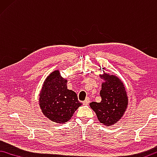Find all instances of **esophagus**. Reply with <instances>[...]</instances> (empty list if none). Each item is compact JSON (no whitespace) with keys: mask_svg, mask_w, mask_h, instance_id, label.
Instances as JSON below:
<instances>
[{"mask_svg":"<svg viewBox=\"0 0 157 157\" xmlns=\"http://www.w3.org/2000/svg\"><path fill=\"white\" fill-rule=\"evenodd\" d=\"M89 103H90V98L88 97H87L86 98V100H85L83 102V104L84 105H88Z\"/></svg>","mask_w":157,"mask_h":157,"instance_id":"1","label":"esophagus"}]
</instances>
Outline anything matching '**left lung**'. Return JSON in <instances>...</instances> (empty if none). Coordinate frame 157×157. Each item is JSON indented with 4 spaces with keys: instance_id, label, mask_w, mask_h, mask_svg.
<instances>
[{
    "instance_id": "obj_1",
    "label": "left lung",
    "mask_w": 157,
    "mask_h": 157,
    "mask_svg": "<svg viewBox=\"0 0 157 157\" xmlns=\"http://www.w3.org/2000/svg\"><path fill=\"white\" fill-rule=\"evenodd\" d=\"M99 76L103 80L100 92L101 101L90 103V106L100 123L109 127L117 123L124 115L128 97L124 84L117 76L103 71Z\"/></svg>"
}]
</instances>
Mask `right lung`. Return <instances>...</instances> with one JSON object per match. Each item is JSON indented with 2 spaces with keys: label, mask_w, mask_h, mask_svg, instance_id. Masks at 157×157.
Wrapping results in <instances>:
<instances>
[{
  "label": "right lung",
  "mask_w": 157,
  "mask_h": 157,
  "mask_svg": "<svg viewBox=\"0 0 157 157\" xmlns=\"http://www.w3.org/2000/svg\"><path fill=\"white\" fill-rule=\"evenodd\" d=\"M67 80L59 70L52 71L43 82L38 98L40 108L45 117L56 123H65L72 117L82 104L75 92L68 90Z\"/></svg>",
  "instance_id": "1"
}]
</instances>
